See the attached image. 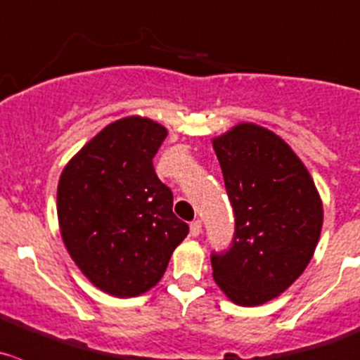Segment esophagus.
Listing matches in <instances>:
<instances>
[{
	"mask_svg": "<svg viewBox=\"0 0 360 360\" xmlns=\"http://www.w3.org/2000/svg\"><path fill=\"white\" fill-rule=\"evenodd\" d=\"M200 232H202V223L197 219V221H193L190 225V236L191 237H198V236H200Z\"/></svg>",
	"mask_w": 360,
	"mask_h": 360,
	"instance_id": "esophagus-1",
	"label": "esophagus"
}]
</instances>
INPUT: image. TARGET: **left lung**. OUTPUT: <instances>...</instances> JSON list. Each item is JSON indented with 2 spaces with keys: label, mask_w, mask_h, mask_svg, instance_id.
Instances as JSON below:
<instances>
[{
  "label": "left lung",
  "mask_w": 360,
  "mask_h": 360,
  "mask_svg": "<svg viewBox=\"0 0 360 360\" xmlns=\"http://www.w3.org/2000/svg\"><path fill=\"white\" fill-rule=\"evenodd\" d=\"M212 148L236 212L232 246L212 255V278L233 304H265L313 258L322 198L294 149L260 124H236L212 139Z\"/></svg>",
  "instance_id": "obj_1"
}]
</instances>
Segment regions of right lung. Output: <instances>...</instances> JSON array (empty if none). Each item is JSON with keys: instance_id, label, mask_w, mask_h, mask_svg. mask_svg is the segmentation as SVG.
I'll return each instance as SVG.
<instances>
[{"instance_id": "obj_1", "label": "right lung", "mask_w": 360, "mask_h": 360, "mask_svg": "<svg viewBox=\"0 0 360 360\" xmlns=\"http://www.w3.org/2000/svg\"><path fill=\"white\" fill-rule=\"evenodd\" d=\"M167 134L149 117H121L84 144L59 177L66 251L87 280L114 297L151 290L188 236L172 212V191L153 167Z\"/></svg>"}]
</instances>
